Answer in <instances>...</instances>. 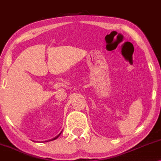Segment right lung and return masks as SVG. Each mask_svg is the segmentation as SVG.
I'll use <instances>...</instances> for the list:
<instances>
[{
  "mask_svg": "<svg viewBox=\"0 0 161 161\" xmlns=\"http://www.w3.org/2000/svg\"><path fill=\"white\" fill-rule=\"evenodd\" d=\"M60 134H61V133H60ZM60 134H58V136H56V137H55L54 138H53V139H51V140H50V141H53V140H55V139H56V138H58L59 136H60ZM48 142H49V141H48Z\"/></svg>",
  "mask_w": 161,
  "mask_h": 161,
  "instance_id": "1",
  "label": "right lung"
}]
</instances>
